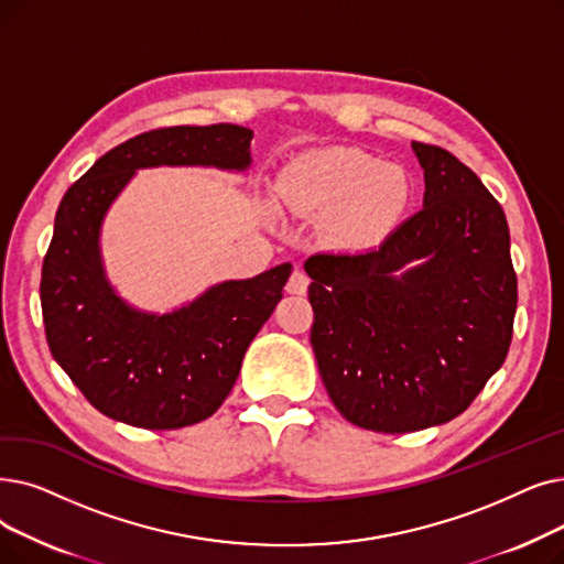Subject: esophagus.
<instances>
[{"label": "esophagus", "instance_id": "obj_1", "mask_svg": "<svg viewBox=\"0 0 564 564\" xmlns=\"http://www.w3.org/2000/svg\"><path fill=\"white\" fill-rule=\"evenodd\" d=\"M285 290L290 292V295H306V290H308V276L302 272V269H295V272L290 274Z\"/></svg>", "mask_w": 564, "mask_h": 564}]
</instances>
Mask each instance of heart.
Listing matches in <instances>:
<instances>
[{"label": "heart", "instance_id": "obj_1", "mask_svg": "<svg viewBox=\"0 0 564 564\" xmlns=\"http://www.w3.org/2000/svg\"><path fill=\"white\" fill-rule=\"evenodd\" d=\"M401 165L357 147H327L292 161L279 177V200L297 214L329 216L332 237L350 249L387 239L412 200Z\"/></svg>", "mask_w": 564, "mask_h": 564}]
</instances>
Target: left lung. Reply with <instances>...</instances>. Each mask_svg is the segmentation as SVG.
<instances>
[{"instance_id": "1", "label": "left lung", "mask_w": 564, "mask_h": 564, "mask_svg": "<svg viewBox=\"0 0 564 564\" xmlns=\"http://www.w3.org/2000/svg\"><path fill=\"white\" fill-rule=\"evenodd\" d=\"M424 209L378 249L304 262L311 346L348 422L410 433L452 422L507 357L517 313L509 228L468 165L412 142Z\"/></svg>"}]
</instances>
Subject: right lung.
<instances>
[{"instance_id":"right-lung-1","label":"right lung","mask_w":564,"mask_h":564,"mask_svg":"<svg viewBox=\"0 0 564 564\" xmlns=\"http://www.w3.org/2000/svg\"><path fill=\"white\" fill-rule=\"evenodd\" d=\"M253 131L173 127L104 154L59 203L41 272L47 346L85 399L115 422L173 431L221 408L241 359L283 297L292 264L209 285L165 313L127 302L110 283L104 221L138 170L216 167L247 175Z\"/></svg>"}]
</instances>
